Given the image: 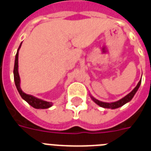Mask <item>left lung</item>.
I'll list each match as a JSON object with an SVG mask.
<instances>
[{"instance_id":"obj_1","label":"left lung","mask_w":151,"mask_h":151,"mask_svg":"<svg viewBox=\"0 0 151 151\" xmlns=\"http://www.w3.org/2000/svg\"><path fill=\"white\" fill-rule=\"evenodd\" d=\"M141 83V79L140 80V81L138 82L137 86L134 88V90H132L131 93H128V95L125 96L124 97L122 98L121 99H119V100L116 101V102H113V103H105V102H102V101H99L98 100V99H95V98H94L93 96H92L91 95H90V97H91V99H93V101L94 103H96V104H97L98 106H99L103 107V108L115 109L119 108V107L124 106V104H126V103H128V102H130V101L132 99V98L134 97V96L135 95V93H137V90H138L139 87H140Z\"/></svg>"}]
</instances>
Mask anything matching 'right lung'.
<instances>
[{"label": "right lung", "instance_id": "right-lung-1", "mask_svg": "<svg viewBox=\"0 0 151 151\" xmlns=\"http://www.w3.org/2000/svg\"><path fill=\"white\" fill-rule=\"evenodd\" d=\"M22 42L19 45V48L17 49V52L16 54L15 57V62H14V82H15L16 87L17 89L18 92H19V95L21 96V97L23 98L26 102L29 103V104L35 109H48L50 108L52 106L53 103L51 102H47L43 99H39L37 97H35L32 95H29V94L25 93L23 90L20 88V77L19 75V72H18V55H19V50L21 47Z\"/></svg>", "mask_w": 151, "mask_h": 151}]
</instances>
